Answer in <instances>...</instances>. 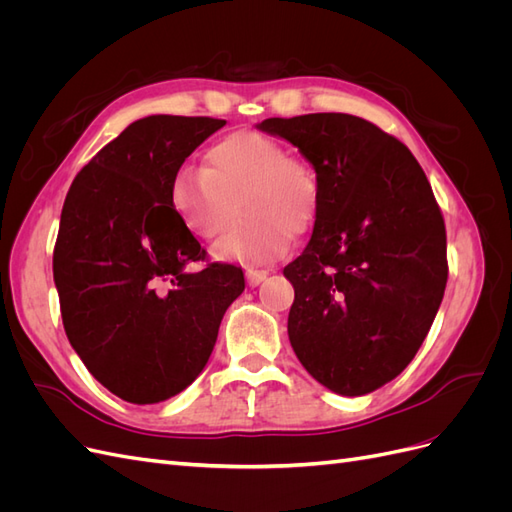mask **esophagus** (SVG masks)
<instances>
[{
	"mask_svg": "<svg viewBox=\"0 0 512 512\" xmlns=\"http://www.w3.org/2000/svg\"><path fill=\"white\" fill-rule=\"evenodd\" d=\"M267 275H269V271H265V269H247L245 271V280H247V286H258V284H262L267 280Z\"/></svg>",
	"mask_w": 512,
	"mask_h": 512,
	"instance_id": "1",
	"label": "esophagus"
}]
</instances>
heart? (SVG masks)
I'll return each instance as SVG.
<instances>
[{
    "label": "heart",
    "mask_w": 512,
    "mask_h": 512,
    "mask_svg": "<svg viewBox=\"0 0 512 512\" xmlns=\"http://www.w3.org/2000/svg\"><path fill=\"white\" fill-rule=\"evenodd\" d=\"M170 209L198 239H213V258L245 267L269 265L290 250L318 211V179L303 160L258 132H235L207 149L205 168L181 166L170 181Z\"/></svg>",
    "instance_id": "b5f03b06"
}]
</instances>
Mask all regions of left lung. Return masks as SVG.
I'll use <instances>...</instances> for the list:
<instances>
[{
	"label": "left lung",
	"mask_w": 512,
	"mask_h": 512,
	"mask_svg": "<svg viewBox=\"0 0 512 512\" xmlns=\"http://www.w3.org/2000/svg\"><path fill=\"white\" fill-rule=\"evenodd\" d=\"M258 130L299 147L318 179L312 239L284 275L301 365L346 397L408 367L444 297L446 228L410 149L346 113L271 117Z\"/></svg>",
	"instance_id": "8db88e82"
}]
</instances>
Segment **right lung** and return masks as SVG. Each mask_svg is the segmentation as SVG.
<instances>
[{"label":"right lung","mask_w":512,"mask_h":512,"mask_svg":"<svg viewBox=\"0 0 512 512\" xmlns=\"http://www.w3.org/2000/svg\"><path fill=\"white\" fill-rule=\"evenodd\" d=\"M224 119L151 115L102 147L74 177L53 277L74 352L130 404L175 397L205 369L243 271L205 260L170 209V181Z\"/></svg>","instance_id":"right-lung-1"}]
</instances>
